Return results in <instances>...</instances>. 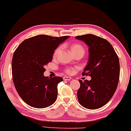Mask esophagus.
<instances>
[{
    "label": "esophagus",
    "instance_id": "34e87169",
    "mask_svg": "<svg viewBox=\"0 0 131 131\" xmlns=\"http://www.w3.org/2000/svg\"><path fill=\"white\" fill-rule=\"evenodd\" d=\"M63 79H64V80H70L72 79V78L70 77H67V76H65V77H63Z\"/></svg>",
    "mask_w": 131,
    "mask_h": 131
}]
</instances>
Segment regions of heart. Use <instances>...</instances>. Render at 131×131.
Segmentation results:
<instances>
[{"label":"heart","instance_id":"b5f03b06","mask_svg":"<svg viewBox=\"0 0 131 131\" xmlns=\"http://www.w3.org/2000/svg\"><path fill=\"white\" fill-rule=\"evenodd\" d=\"M62 49V46H58L56 49H55V51H54L53 56L56 57L58 55L59 53L60 52L61 50ZM70 51H71L73 55H76L77 54H85V49L83 48V46L82 45H80L79 43H73L71 45L70 48ZM66 72L70 73H71L73 71V69L72 68H67L65 70Z\"/></svg>","mask_w":131,"mask_h":131}]
</instances>
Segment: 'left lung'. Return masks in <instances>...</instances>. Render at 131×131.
Returning a JSON list of instances; mask_svg holds the SVG:
<instances>
[{
	"mask_svg": "<svg viewBox=\"0 0 131 131\" xmlns=\"http://www.w3.org/2000/svg\"><path fill=\"white\" fill-rule=\"evenodd\" d=\"M76 39L89 47V61L82 74L90 80H79V103L85 108L96 110L109 101L116 92L119 79V61L112 45L104 38L92 34L77 36Z\"/></svg>",
	"mask_w": 131,
	"mask_h": 131,
	"instance_id": "1",
	"label": "left lung"
}]
</instances>
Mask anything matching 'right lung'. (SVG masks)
Wrapping results in <instances>:
<instances>
[{
  "label": "right lung",
  "instance_id": "add662e5",
  "mask_svg": "<svg viewBox=\"0 0 131 131\" xmlns=\"http://www.w3.org/2000/svg\"><path fill=\"white\" fill-rule=\"evenodd\" d=\"M69 37L39 35L23 41L15 51L13 82L18 95L28 105L44 108L56 100L58 85L63 79L44 76L45 66L52 61L54 50Z\"/></svg>",
  "mask_w": 131,
  "mask_h": 131
}]
</instances>
